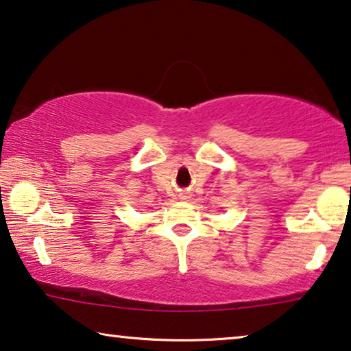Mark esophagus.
Wrapping results in <instances>:
<instances>
[{
    "mask_svg": "<svg viewBox=\"0 0 351 351\" xmlns=\"http://www.w3.org/2000/svg\"><path fill=\"white\" fill-rule=\"evenodd\" d=\"M181 198H182V199H186V198H187V193H182Z\"/></svg>",
    "mask_w": 351,
    "mask_h": 351,
    "instance_id": "obj_1",
    "label": "esophagus"
}]
</instances>
